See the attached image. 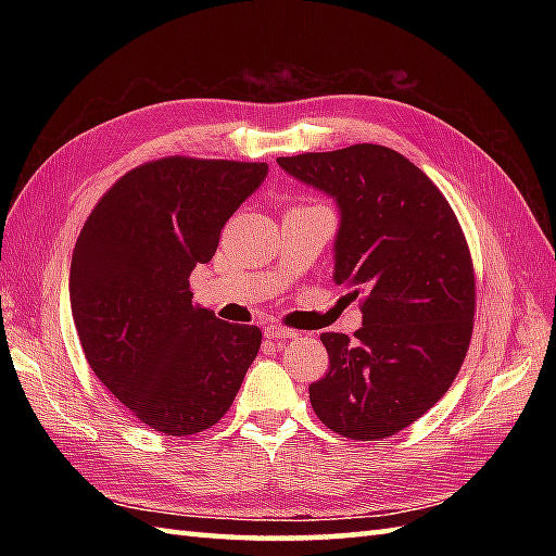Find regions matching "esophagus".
Masks as SVG:
<instances>
[{"label":"esophagus","mask_w":556,"mask_h":556,"mask_svg":"<svg viewBox=\"0 0 556 556\" xmlns=\"http://www.w3.org/2000/svg\"><path fill=\"white\" fill-rule=\"evenodd\" d=\"M265 337L267 339H296L299 332H293V329H287L281 325H267L265 327Z\"/></svg>","instance_id":"obj_1"}]
</instances>
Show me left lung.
Segmentation results:
<instances>
[{
	"mask_svg": "<svg viewBox=\"0 0 556 556\" xmlns=\"http://www.w3.org/2000/svg\"><path fill=\"white\" fill-rule=\"evenodd\" d=\"M337 200L334 281L363 296L353 339L320 334L329 370L315 416L351 440H384L452 387L473 334V260L452 205L416 164L372 143L277 157Z\"/></svg>",
	"mask_w": 556,
	"mask_h": 556,
	"instance_id": "8db88e82",
	"label": "left lung"
}]
</instances>
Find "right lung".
Listing matches in <instances>:
<instances>
[{
	"instance_id": "right-lung-1",
	"label": "right lung",
	"mask_w": 556,
	"mask_h": 556,
	"mask_svg": "<svg viewBox=\"0 0 556 556\" xmlns=\"http://www.w3.org/2000/svg\"><path fill=\"white\" fill-rule=\"evenodd\" d=\"M265 176V162L162 157L124 174L83 224L68 275L83 353L152 430L212 428L257 356L263 332L193 305L188 277Z\"/></svg>"
}]
</instances>
